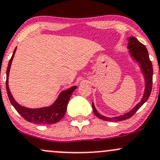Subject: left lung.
I'll use <instances>...</instances> for the list:
<instances>
[{
  "mask_svg": "<svg viewBox=\"0 0 160 160\" xmlns=\"http://www.w3.org/2000/svg\"><path fill=\"white\" fill-rule=\"evenodd\" d=\"M128 40V49H129L128 52H130L131 56L140 65L141 71L144 74L145 80V89L144 95H143V98L141 100V102L135 108H132L131 111H128V113H124L123 115L112 117V118L99 114L97 112L96 109H95L94 104L92 103L93 112H94L95 115L101 120L112 121V122H117V121L127 120V119L132 117L135 114V112L147 102V100L149 98L150 92H151L152 83H153V65H152L151 61L150 60L148 49H147L146 47L144 44H142L141 42H139L135 37H130Z\"/></svg>",
  "mask_w": 160,
  "mask_h": 160,
  "instance_id": "left-lung-1",
  "label": "left lung"
}]
</instances>
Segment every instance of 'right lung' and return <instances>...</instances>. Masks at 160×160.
<instances>
[{
	"label": "right lung",
	"instance_id": "add662e5",
	"mask_svg": "<svg viewBox=\"0 0 160 160\" xmlns=\"http://www.w3.org/2000/svg\"><path fill=\"white\" fill-rule=\"evenodd\" d=\"M16 50L14 49L12 56L11 57L10 62H9L8 67L7 69V80H6V87L7 92L8 95L9 99L10 101V103L13 106L14 108L17 111L22 117L25 119V120L28 121L30 122H33L35 124H52L56 123L65 114L66 110H67L68 104L69 99L71 98V95L74 92V91L77 89V86H74L72 87L69 88L67 90L62 91L58 95V98L56 99V102L53 103L51 106L41 108H28L23 106L20 105L16 102L15 99L13 98L12 94H11L10 89L8 86V77L9 73H10V69L12 61L13 59L14 55H15Z\"/></svg>",
	"mask_w": 160,
	"mask_h": 160
}]
</instances>
